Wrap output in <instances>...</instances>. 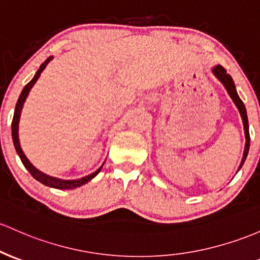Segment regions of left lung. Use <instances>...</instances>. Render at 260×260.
Listing matches in <instances>:
<instances>
[{"instance_id":"8db88e82","label":"left lung","mask_w":260,"mask_h":260,"mask_svg":"<svg viewBox=\"0 0 260 260\" xmlns=\"http://www.w3.org/2000/svg\"><path fill=\"white\" fill-rule=\"evenodd\" d=\"M212 73H213V75H215L216 78H217L219 81L222 82V85H223L224 88L227 90L228 95L231 96V99H232L233 102H235L237 108H238L239 113H241L242 121H243L244 136H246V147H244V153H243V158H242L241 165H239V168H238V170H239L242 168V165L244 164V161H246V158L248 155V150H249V143H250L249 125H248L247 111H246V107H244V104L242 102V100L239 99L238 93H237L235 82H233V80H232V78H231V75H228V74H227L226 69H224L223 67H221V65H216V67L212 69Z\"/></svg>"}]
</instances>
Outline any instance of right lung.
<instances>
[{"instance_id":"obj_1","label":"right lung","mask_w":260,"mask_h":260,"mask_svg":"<svg viewBox=\"0 0 260 260\" xmlns=\"http://www.w3.org/2000/svg\"><path fill=\"white\" fill-rule=\"evenodd\" d=\"M51 59H53V56H49V58L47 59L43 64L39 67L38 71L36 73V75H34V78L30 80L29 82H28L27 85H25L23 90H22L21 95H19V99L18 101H17V105H16V110H14V115H13V119H12V139H13V144H14V148H16L17 153H18L19 158H21L22 162H23V165L25 167V169L28 170V172L30 173V175L33 176L36 180H38L39 182H42V184L47 185V186L49 187H54V189H59V190H69V189H75V187H79L81 186V185L86 184L91 180V179L95 178L98 174L101 172L102 169V165L99 168L98 170H96L95 173L90 174V175L85 176V178H81V179H76V180H62V179H58V178H53V176H49L47 175V174L42 173L41 170L37 169L36 167H33V164L30 162L29 160L27 159V156L24 155L23 150H22L21 148V144H19V139H18V123H19V117H21V111H22V107H23V104L25 101V99H27L28 93H29L30 88L33 87V85L36 84L37 80L39 79V76H41L42 71L45 69V67L48 65V62H49Z\"/></svg>"}]
</instances>
